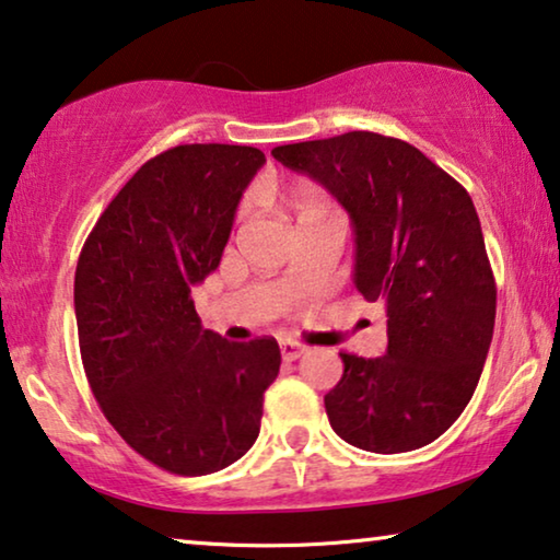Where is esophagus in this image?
<instances>
[{"label":"esophagus","instance_id":"esophagus-1","mask_svg":"<svg viewBox=\"0 0 560 560\" xmlns=\"http://www.w3.org/2000/svg\"><path fill=\"white\" fill-rule=\"evenodd\" d=\"M302 354H306V347L304 345H299V341H281V357L287 362H294Z\"/></svg>","mask_w":560,"mask_h":560}]
</instances>
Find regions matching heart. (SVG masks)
<instances>
[{"mask_svg":"<svg viewBox=\"0 0 560 560\" xmlns=\"http://www.w3.org/2000/svg\"><path fill=\"white\" fill-rule=\"evenodd\" d=\"M281 198H283V206H287L289 211L296 215V219L319 211V208H327V206H324L322 196L316 194L312 186H291V188L283 190Z\"/></svg>","mask_w":560,"mask_h":560,"instance_id":"1","label":"heart"}]
</instances>
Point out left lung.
I'll list each match as a JSON object with an SVG mask.
<instances>
[{
	"instance_id": "obj_1",
	"label": "left lung",
	"mask_w": 560,
	"mask_h": 560,
	"mask_svg": "<svg viewBox=\"0 0 560 560\" xmlns=\"http://www.w3.org/2000/svg\"><path fill=\"white\" fill-rule=\"evenodd\" d=\"M354 226V287L387 308V352H341L324 395L329 424L370 453H410L438 440L470 402L495 327V279L472 198L405 140L352 130L279 145Z\"/></svg>"
}]
</instances>
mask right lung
I'll list each match as a JSON object with an SVG mask.
<instances>
[{
  "label": "right lung",
  "instance_id": "add662e5",
  "mask_svg": "<svg viewBox=\"0 0 560 560\" xmlns=\"http://www.w3.org/2000/svg\"><path fill=\"white\" fill-rule=\"evenodd\" d=\"M266 155L175 145L120 188L82 246L74 316L90 389L118 435L173 475H208L258 438L277 380L273 337L200 327L190 287L221 264L241 196Z\"/></svg>",
  "mask_w": 560,
  "mask_h": 560
}]
</instances>
